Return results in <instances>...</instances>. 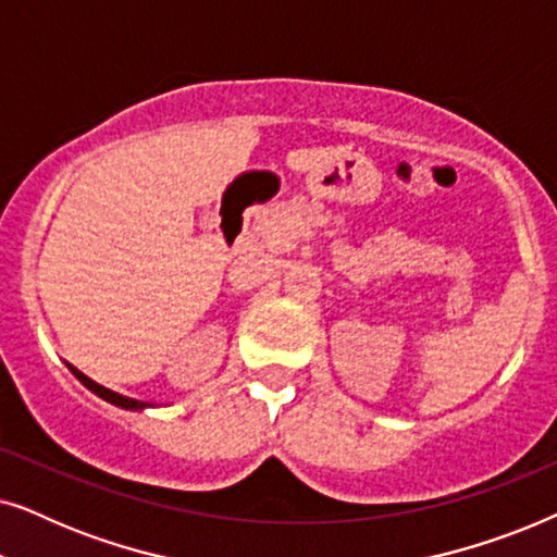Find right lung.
<instances>
[{
	"label": "right lung",
	"mask_w": 557,
	"mask_h": 557,
	"mask_svg": "<svg viewBox=\"0 0 557 557\" xmlns=\"http://www.w3.org/2000/svg\"><path fill=\"white\" fill-rule=\"evenodd\" d=\"M67 368H71V372L75 377L81 380L83 385L88 387L90 393H96L98 398H103V400H109L111 406H119V408H126V410H144V408H151V403H144V400H134V398H126V395H119V393H113V391H109V387H103V385H98V383H94V380H90L88 375H83V372L78 370V368H73V364H67Z\"/></svg>",
	"instance_id": "1"
}]
</instances>
